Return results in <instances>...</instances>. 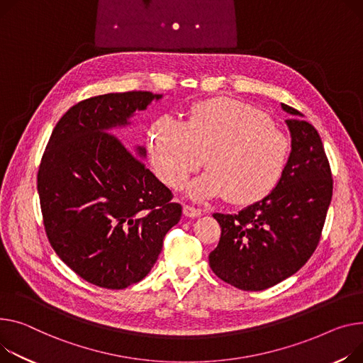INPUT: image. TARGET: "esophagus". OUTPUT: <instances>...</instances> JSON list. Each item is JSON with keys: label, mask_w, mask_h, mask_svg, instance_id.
Instances as JSON below:
<instances>
[{"label": "esophagus", "mask_w": 363, "mask_h": 363, "mask_svg": "<svg viewBox=\"0 0 363 363\" xmlns=\"http://www.w3.org/2000/svg\"><path fill=\"white\" fill-rule=\"evenodd\" d=\"M182 211H184V214L186 217H192V219H194V217H200L203 214V211L200 208H194V207H191V206H184Z\"/></svg>", "instance_id": "34e87169"}]
</instances>
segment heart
Returning <instances> with one entry per match:
<instances>
[{
  "label": "heart",
  "instance_id": "1",
  "mask_svg": "<svg viewBox=\"0 0 363 363\" xmlns=\"http://www.w3.org/2000/svg\"><path fill=\"white\" fill-rule=\"evenodd\" d=\"M157 178L179 189L204 159L208 172L188 185L196 201L226 197L236 206L267 199L281 182L291 159V140L264 111L230 98L191 108L186 123L162 116L149 133Z\"/></svg>",
  "mask_w": 363,
  "mask_h": 363
}]
</instances>
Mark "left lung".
<instances>
[{"label":"left lung","mask_w":363,"mask_h":363,"mask_svg":"<svg viewBox=\"0 0 363 363\" xmlns=\"http://www.w3.org/2000/svg\"><path fill=\"white\" fill-rule=\"evenodd\" d=\"M292 152L274 192L238 214L214 213L222 235L208 255L223 281L264 291L295 274L315 251L333 197V178L318 131L301 112L281 104Z\"/></svg>","instance_id":"8db88e82"}]
</instances>
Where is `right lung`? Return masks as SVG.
<instances>
[{
	"label": "right lung",
	"instance_id": "obj_1",
	"mask_svg": "<svg viewBox=\"0 0 363 363\" xmlns=\"http://www.w3.org/2000/svg\"><path fill=\"white\" fill-rule=\"evenodd\" d=\"M162 94L108 93L79 102L58 121L38 172L48 239L86 281L125 289L146 277L182 207L113 128L125 127Z\"/></svg>",
	"mask_w": 363,
	"mask_h": 363
}]
</instances>
